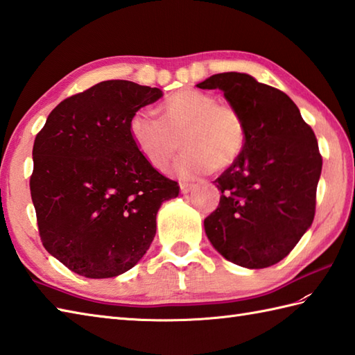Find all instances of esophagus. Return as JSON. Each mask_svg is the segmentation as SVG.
<instances>
[{"instance_id":"1","label":"esophagus","mask_w":355,"mask_h":355,"mask_svg":"<svg viewBox=\"0 0 355 355\" xmlns=\"http://www.w3.org/2000/svg\"><path fill=\"white\" fill-rule=\"evenodd\" d=\"M197 184H191V183H180V189H182V193H189L193 191Z\"/></svg>"}]
</instances>
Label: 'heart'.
Wrapping results in <instances>:
<instances>
[{
	"label": "heart",
	"instance_id": "1",
	"mask_svg": "<svg viewBox=\"0 0 355 355\" xmlns=\"http://www.w3.org/2000/svg\"><path fill=\"white\" fill-rule=\"evenodd\" d=\"M158 119L146 110L130 120V135L145 162L164 172L177 157L180 139L186 149L178 163L182 177L192 178L227 169L245 146V122L236 107L218 102L214 94L183 89L157 108Z\"/></svg>",
	"mask_w": 355,
	"mask_h": 355
}]
</instances>
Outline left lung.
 <instances>
[{
  "label": "left lung",
  "instance_id": "8db88e82",
  "mask_svg": "<svg viewBox=\"0 0 355 355\" xmlns=\"http://www.w3.org/2000/svg\"><path fill=\"white\" fill-rule=\"evenodd\" d=\"M221 89L244 117L238 160L215 180L220 205L205 220L210 243L245 268L275 266L311 227L322 155L288 96L245 73H220L197 85Z\"/></svg>",
  "mask_w": 355,
  "mask_h": 355
}]
</instances>
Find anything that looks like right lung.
<instances>
[{"label":"right lung","instance_id":"right-lung-1","mask_svg":"<svg viewBox=\"0 0 355 355\" xmlns=\"http://www.w3.org/2000/svg\"><path fill=\"white\" fill-rule=\"evenodd\" d=\"M162 89L103 80L53 110L33 145L30 193L42 245L74 273H125L155 236L162 202L177 182L145 162L130 120Z\"/></svg>","mask_w":355,"mask_h":355}]
</instances>
